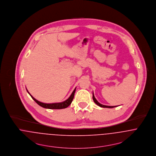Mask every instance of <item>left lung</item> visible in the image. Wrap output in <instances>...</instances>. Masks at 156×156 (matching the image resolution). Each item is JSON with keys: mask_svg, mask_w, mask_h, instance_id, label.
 I'll return each instance as SVG.
<instances>
[{"mask_svg": "<svg viewBox=\"0 0 156 156\" xmlns=\"http://www.w3.org/2000/svg\"><path fill=\"white\" fill-rule=\"evenodd\" d=\"M93 99L94 102V103L98 105V106H101V107H102V108H114V107H116L117 106H106V105H102V104H100L97 100L96 99L94 98V94L93 93Z\"/></svg>", "mask_w": 156, "mask_h": 156, "instance_id": "8db88e82", "label": "left lung"}]
</instances>
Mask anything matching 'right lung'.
Listing matches in <instances>:
<instances>
[{"instance_id":"right-lung-1","label":"right lung","mask_w":156,"mask_h":156,"mask_svg":"<svg viewBox=\"0 0 156 156\" xmlns=\"http://www.w3.org/2000/svg\"><path fill=\"white\" fill-rule=\"evenodd\" d=\"M76 90V88L74 89V90L73 91L72 93L71 94V95L70 96L69 98L66 100L64 102H60V103H53V104H45V103H42L41 102L38 101H37L36 99H35L30 93L29 92L27 91L28 93L30 95V96L32 97V98L35 101V102L38 104L39 106L44 108H47V109H63V108H66L67 107H68L72 103L73 98H74V94H75V92Z\"/></svg>"}]
</instances>
